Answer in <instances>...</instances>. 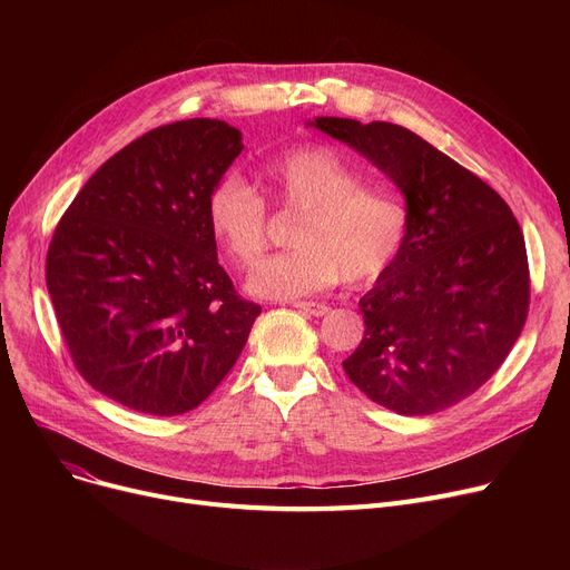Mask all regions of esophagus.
Here are the masks:
<instances>
[{
	"mask_svg": "<svg viewBox=\"0 0 570 570\" xmlns=\"http://www.w3.org/2000/svg\"><path fill=\"white\" fill-rule=\"evenodd\" d=\"M295 309H301L303 314H309V316H325L327 314V305H323V303H295L293 305Z\"/></svg>",
	"mask_w": 570,
	"mask_h": 570,
	"instance_id": "1",
	"label": "esophagus"
}]
</instances>
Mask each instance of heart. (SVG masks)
<instances>
[{
  "instance_id": "b5f03b06",
  "label": "heart",
  "mask_w": 570,
  "mask_h": 570,
  "mask_svg": "<svg viewBox=\"0 0 570 570\" xmlns=\"http://www.w3.org/2000/svg\"><path fill=\"white\" fill-rule=\"evenodd\" d=\"M263 177L275 200L301 213L293 249L263 261L247 282L267 301H295L335 286L370 284L400 256L409 209L385 187L363 185L340 153L325 145L295 147L267 161ZM267 205L243 177L226 175L207 196V224L230 261L252 267L267 249Z\"/></svg>"
}]
</instances>
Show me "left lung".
Listing matches in <instances>:
<instances>
[{"label": "left lung", "mask_w": 570, "mask_h": 570, "mask_svg": "<svg viewBox=\"0 0 570 570\" xmlns=\"http://www.w3.org/2000/svg\"><path fill=\"white\" fill-rule=\"evenodd\" d=\"M393 179L409 209L395 263L361 297L365 337L346 376L400 415H430L475 393L511 353L529 312L524 235L481 177L413 131L316 117Z\"/></svg>", "instance_id": "left-lung-1"}]
</instances>
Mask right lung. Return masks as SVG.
I'll return each mask as SVG.
<instances>
[{"label":"right lung","instance_id":"add662e5","mask_svg":"<svg viewBox=\"0 0 570 570\" xmlns=\"http://www.w3.org/2000/svg\"><path fill=\"white\" fill-rule=\"evenodd\" d=\"M243 153L222 119H183L112 155L59 219L46 284L80 376L149 415L213 395L261 307L217 261L207 196Z\"/></svg>","mask_w":570,"mask_h":570}]
</instances>
